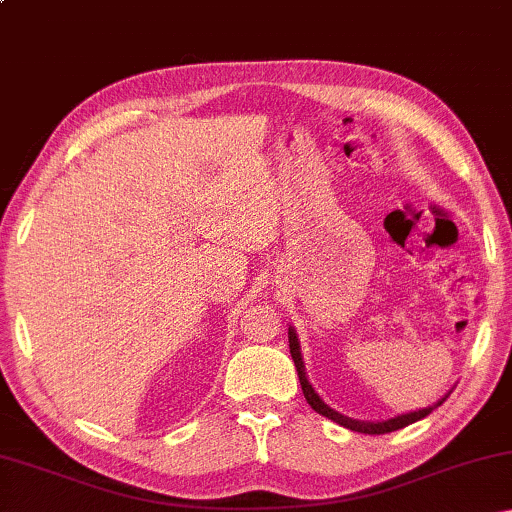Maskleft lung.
Listing matches in <instances>:
<instances>
[{
  "instance_id": "left-lung-1",
  "label": "left lung",
  "mask_w": 512,
  "mask_h": 512,
  "mask_svg": "<svg viewBox=\"0 0 512 512\" xmlns=\"http://www.w3.org/2000/svg\"><path fill=\"white\" fill-rule=\"evenodd\" d=\"M289 350H291V357H293V363H296V370H298V377H300V386H302V393H305V400L309 402L311 409H314L316 413L325 415V418L334 420L336 424H341V427L345 429H352V431H359V433H370V436H379V433H391V431H397V429H404L409 427V424L418 422L422 418H427V415L436 409V406L443 404L449 393L440 400L438 404L429 406V409H422V411H413V413H406V415H397V418L393 420H386V422H359V420H352V418H345V415L336 413L334 409H329V406L320 400L318 393L311 388L309 379L305 375V363H302V357H300V343H298V336L293 329H289Z\"/></svg>"
}]
</instances>
